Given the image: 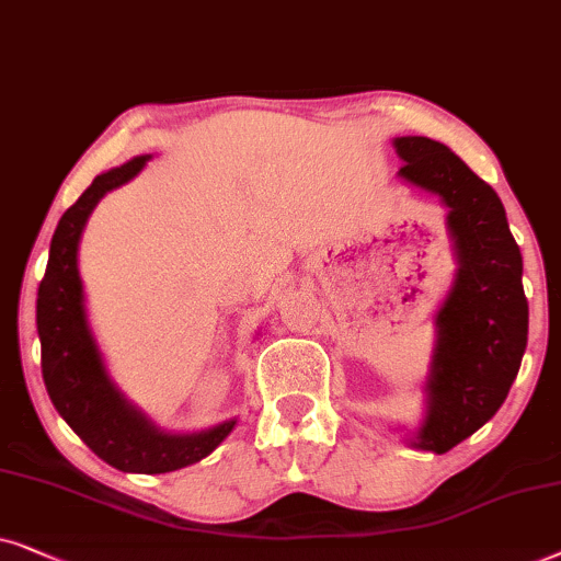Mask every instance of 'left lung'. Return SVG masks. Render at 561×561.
<instances>
[{
  "label": "left lung",
  "mask_w": 561,
  "mask_h": 561,
  "mask_svg": "<svg viewBox=\"0 0 561 561\" xmlns=\"http://www.w3.org/2000/svg\"><path fill=\"white\" fill-rule=\"evenodd\" d=\"M392 146L405 161L402 182L442 199L457 259L433 316L423 417L405 431L413 449L446 454L497 413L520 369L528 341L524 259L495 190L457 153L423 136L394 138Z\"/></svg>",
  "instance_id": "1"
}]
</instances>
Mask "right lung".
<instances>
[{
	"label": "right lung",
	"instance_id": "obj_1",
	"mask_svg": "<svg viewBox=\"0 0 561 561\" xmlns=\"http://www.w3.org/2000/svg\"><path fill=\"white\" fill-rule=\"evenodd\" d=\"M148 159L151 156H136L123 167L104 171L58 220L46 276L37 287L35 320L43 382L58 415L110 467L119 472L163 474L213 454L236 428L238 417L194 433L161 431L110 377L89 325L79 274L81 233L104 194L138 176Z\"/></svg>",
	"mask_w": 561,
	"mask_h": 561
}]
</instances>
